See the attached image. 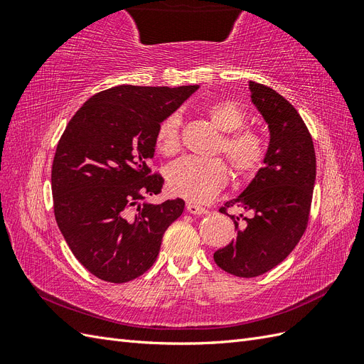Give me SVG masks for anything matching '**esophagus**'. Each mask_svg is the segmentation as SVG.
Segmentation results:
<instances>
[{"instance_id": "esophagus-1", "label": "esophagus", "mask_w": 364, "mask_h": 364, "mask_svg": "<svg viewBox=\"0 0 364 364\" xmlns=\"http://www.w3.org/2000/svg\"><path fill=\"white\" fill-rule=\"evenodd\" d=\"M186 211H188L190 214H194V215H202V214L208 213L203 206L196 205L194 202H186Z\"/></svg>"}]
</instances>
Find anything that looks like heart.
Here are the masks:
<instances>
[{
  "instance_id": "obj_1",
  "label": "heart",
  "mask_w": 364,
  "mask_h": 364,
  "mask_svg": "<svg viewBox=\"0 0 364 364\" xmlns=\"http://www.w3.org/2000/svg\"><path fill=\"white\" fill-rule=\"evenodd\" d=\"M205 112L211 123L223 132L220 150L225 153L237 174L255 173L266 156V141L258 132L243 129L246 112L234 100H217L206 105ZM179 114H171L156 130V147L164 155H173L179 150ZM228 181V168L222 159H202L186 156L171 164L167 171L168 188L173 194L191 202L211 199Z\"/></svg>"
}]
</instances>
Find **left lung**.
Segmentation results:
<instances>
[{"instance_id":"obj_1","label":"left lung","mask_w":364,"mask_h":364,"mask_svg":"<svg viewBox=\"0 0 364 364\" xmlns=\"http://www.w3.org/2000/svg\"><path fill=\"white\" fill-rule=\"evenodd\" d=\"M252 103L269 126L270 141L255 178L235 199L220 208L234 220L237 238L214 253L220 269L253 278L277 267L305 232L316 182V153L310 132L293 105L266 85L249 82ZM252 210L250 218L225 213Z\"/></svg>"}]
</instances>
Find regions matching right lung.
<instances>
[{"instance_id": "1", "label": "right lung", "mask_w": 364, "mask_h": 364, "mask_svg": "<svg viewBox=\"0 0 364 364\" xmlns=\"http://www.w3.org/2000/svg\"><path fill=\"white\" fill-rule=\"evenodd\" d=\"M191 86L119 85L92 95L71 118L51 168L54 217L74 257L94 277L123 284L156 261L182 199L155 205L162 176L150 174L156 130Z\"/></svg>"}]
</instances>
